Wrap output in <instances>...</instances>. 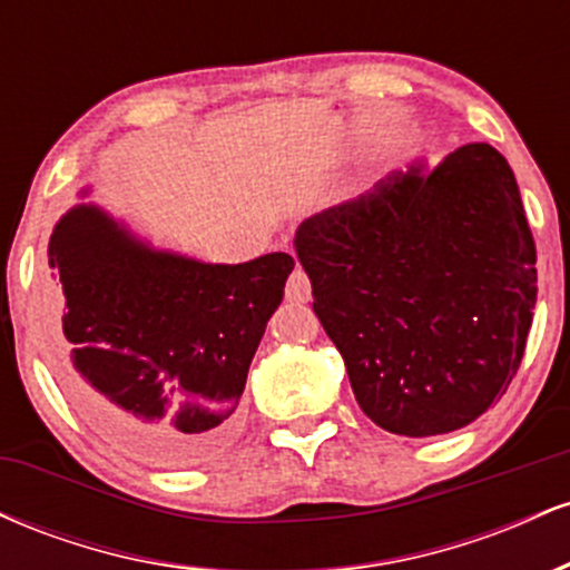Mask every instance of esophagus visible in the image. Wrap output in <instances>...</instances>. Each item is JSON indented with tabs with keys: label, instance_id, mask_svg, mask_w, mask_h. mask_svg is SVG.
Instances as JSON below:
<instances>
[{
	"label": "esophagus",
	"instance_id": "1",
	"mask_svg": "<svg viewBox=\"0 0 570 570\" xmlns=\"http://www.w3.org/2000/svg\"><path fill=\"white\" fill-rule=\"evenodd\" d=\"M286 299L289 303H307L311 299V278L303 267H294L289 281H286Z\"/></svg>",
	"mask_w": 570,
	"mask_h": 570
}]
</instances>
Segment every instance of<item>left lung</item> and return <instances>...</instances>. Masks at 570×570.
<instances>
[{
	"label": "left lung",
	"instance_id": "left-lung-1",
	"mask_svg": "<svg viewBox=\"0 0 570 570\" xmlns=\"http://www.w3.org/2000/svg\"><path fill=\"white\" fill-rule=\"evenodd\" d=\"M294 252L358 407L402 436L469 426L525 353L535 246L499 149L463 144L305 219Z\"/></svg>",
	"mask_w": 570,
	"mask_h": 570
}]
</instances>
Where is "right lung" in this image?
I'll list each match as a JSON object with an SVG mask.
<instances>
[{"instance_id": "obj_1", "label": "right lung", "mask_w": 570, "mask_h": 570, "mask_svg": "<svg viewBox=\"0 0 570 570\" xmlns=\"http://www.w3.org/2000/svg\"><path fill=\"white\" fill-rule=\"evenodd\" d=\"M48 267L63 303L56 370L85 421L153 466L222 453L294 271L289 254L203 263L153 246L98 203H77L56 222Z\"/></svg>"}]
</instances>
